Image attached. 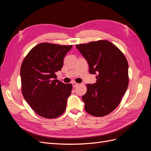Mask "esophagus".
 <instances>
[{"label": "esophagus", "instance_id": "esophagus-1", "mask_svg": "<svg viewBox=\"0 0 151 151\" xmlns=\"http://www.w3.org/2000/svg\"><path fill=\"white\" fill-rule=\"evenodd\" d=\"M72 84L73 88H76V87H77V86L79 85V84H78V83H75V82H73V83H72Z\"/></svg>", "mask_w": 151, "mask_h": 151}]
</instances>
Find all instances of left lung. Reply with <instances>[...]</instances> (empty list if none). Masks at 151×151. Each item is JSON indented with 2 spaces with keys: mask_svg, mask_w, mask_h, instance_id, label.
<instances>
[{
  "mask_svg": "<svg viewBox=\"0 0 151 151\" xmlns=\"http://www.w3.org/2000/svg\"><path fill=\"white\" fill-rule=\"evenodd\" d=\"M88 63L91 74H96V83L87 84L83 96L87 113L104 116L120 104L129 85V64L124 55L106 40L76 45Z\"/></svg>",
  "mask_w": 151,
  "mask_h": 151,
  "instance_id": "8db88e82",
  "label": "left lung"
}]
</instances>
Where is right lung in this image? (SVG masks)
<instances>
[{"label":"right lung","instance_id":"right-lung-1","mask_svg":"<svg viewBox=\"0 0 151 151\" xmlns=\"http://www.w3.org/2000/svg\"><path fill=\"white\" fill-rule=\"evenodd\" d=\"M72 45L42 43L24 58L20 70L22 93L38 115L55 118L63 113L72 85L63 84L55 73L62 69L63 58Z\"/></svg>","mask_w":151,"mask_h":151}]
</instances>
